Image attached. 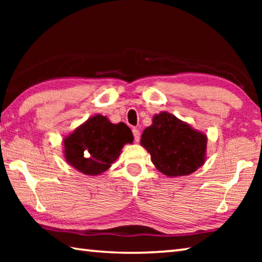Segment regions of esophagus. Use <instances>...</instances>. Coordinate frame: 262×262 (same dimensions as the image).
<instances>
[{
    "mask_svg": "<svg viewBox=\"0 0 262 262\" xmlns=\"http://www.w3.org/2000/svg\"><path fill=\"white\" fill-rule=\"evenodd\" d=\"M133 135H134V140L136 142L140 141V130L137 128H133Z\"/></svg>",
    "mask_w": 262,
    "mask_h": 262,
    "instance_id": "obj_1",
    "label": "esophagus"
}]
</instances>
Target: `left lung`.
I'll return each mask as SVG.
<instances>
[{
  "label": "left lung",
  "instance_id": "left-lung-1",
  "mask_svg": "<svg viewBox=\"0 0 262 262\" xmlns=\"http://www.w3.org/2000/svg\"><path fill=\"white\" fill-rule=\"evenodd\" d=\"M141 144L148 150L154 165L167 177L187 176L205 163L207 136L163 112L145 128Z\"/></svg>",
  "mask_w": 262,
  "mask_h": 262
}]
</instances>
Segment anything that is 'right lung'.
Here are the masks:
<instances>
[{
  "label": "right lung",
  "instance_id": "right-lung-1",
  "mask_svg": "<svg viewBox=\"0 0 262 262\" xmlns=\"http://www.w3.org/2000/svg\"><path fill=\"white\" fill-rule=\"evenodd\" d=\"M133 134L126 123H111L103 115H95L64 140L67 162L88 176L107 170L120 155L123 144L132 143Z\"/></svg>",
  "mask_w": 262,
  "mask_h": 262
}]
</instances>
